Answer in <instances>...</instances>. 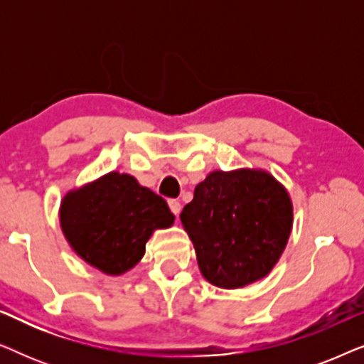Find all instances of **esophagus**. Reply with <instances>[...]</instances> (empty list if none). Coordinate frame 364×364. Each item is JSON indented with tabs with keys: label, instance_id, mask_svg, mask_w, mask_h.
<instances>
[{
	"label": "esophagus",
	"instance_id": "obj_1",
	"mask_svg": "<svg viewBox=\"0 0 364 364\" xmlns=\"http://www.w3.org/2000/svg\"><path fill=\"white\" fill-rule=\"evenodd\" d=\"M168 207H171V210H172L173 215H178V213H181V210H182L181 202L176 200V198H172V200H168Z\"/></svg>",
	"mask_w": 364,
	"mask_h": 364
}]
</instances>
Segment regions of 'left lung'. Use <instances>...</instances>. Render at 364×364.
Segmentation results:
<instances>
[{
	"instance_id": "1",
	"label": "left lung",
	"mask_w": 364,
	"mask_h": 364,
	"mask_svg": "<svg viewBox=\"0 0 364 364\" xmlns=\"http://www.w3.org/2000/svg\"><path fill=\"white\" fill-rule=\"evenodd\" d=\"M181 220L203 278L233 290L277 265L291 232L293 205L287 188L265 171H215L196 187Z\"/></svg>"
}]
</instances>
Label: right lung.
Listing matches in <instances>:
<instances>
[{"instance_id":"right-lung-1","label":"right lung","mask_w":364,"mask_h":364,"mask_svg":"<svg viewBox=\"0 0 364 364\" xmlns=\"http://www.w3.org/2000/svg\"><path fill=\"white\" fill-rule=\"evenodd\" d=\"M167 202L129 173L109 172L68 192L59 220L69 245L107 275H122L144 257L156 228L173 223Z\"/></svg>"}]
</instances>
